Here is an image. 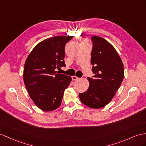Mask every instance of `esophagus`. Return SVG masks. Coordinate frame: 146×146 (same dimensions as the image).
Instances as JSON below:
<instances>
[{
  "instance_id": "esophagus-1",
  "label": "esophagus",
  "mask_w": 146,
  "mask_h": 146,
  "mask_svg": "<svg viewBox=\"0 0 146 146\" xmlns=\"http://www.w3.org/2000/svg\"><path fill=\"white\" fill-rule=\"evenodd\" d=\"M72 78V80H73V81L78 80V79H79V78L77 77V76H73Z\"/></svg>"
}]
</instances>
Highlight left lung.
Here are the masks:
<instances>
[{
	"label": "left lung",
	"mask_w": 146,
	"mask_h": 146,
	"mask_svg": "<svg viewBox=\"0 0 146 146\" xmlns=\"http://www.w3.org/2000/svg\"><path fill=\"white\" fill-rule=\"evenodd\" d=\"M92 78L87 91L80 93L81 102L92 109L106 106L113 98L124 78L121 60L115 48L99 36L91 37Z\"/></svg>",
	"instance_id": "obj_1"
}]
</instances>
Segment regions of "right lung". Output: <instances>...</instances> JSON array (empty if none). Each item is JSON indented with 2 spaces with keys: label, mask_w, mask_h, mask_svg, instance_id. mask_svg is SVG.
I'll return each mask as SVG.
<instances>
[{
  "label": "right lung",
  "mask_w": 146,
  "mask_h": 146,
  "mask_svg": "<svg viewBox=\"0 0 146 146\" xmlns=\"http://www.w3.org/2000/svg\"><path fill=\"white\" fill-rule=\"evenodd\" d=\"M73 36H55L42 40L33 48L25 62L23 80L29 96L44 111L60 106L72 78L57 70L65 66L66 44Z\"/></svg>",
  "instance_id": "add662e5"
}]
</instances>
